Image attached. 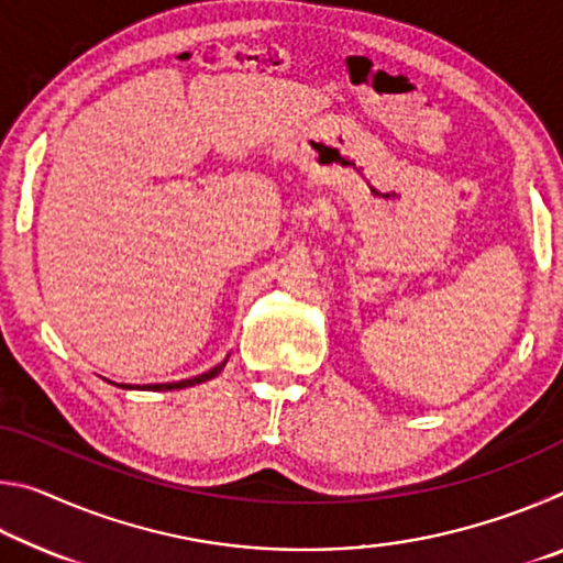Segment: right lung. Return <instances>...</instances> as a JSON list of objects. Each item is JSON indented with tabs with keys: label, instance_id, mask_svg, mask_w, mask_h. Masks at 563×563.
I'll return each mask as SVG.
<instances>
[{
	"label": "right lung",
	"instance_id": "right-lung-1",
	"mask_svg": "<svg viewBox=\"0 0 563 563\" xmlns=\"http://www.w3.org/2000/svg\"><path fill=\"white\" fill-rule=\"evenodd\" d=\"M228 357L221 362V365H216L213 369H208V373L198 375V377H190V379H180V383H166V385H148L146 389H156V393H161V389H184V387H194V385H201L206 383V379H213L216 375H221V369L225 367Z\"/></svg>",
	"mask_w": 563,
	"mask_h": 563
}]
</instances>
